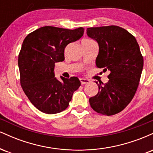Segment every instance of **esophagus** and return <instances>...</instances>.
I'll use <instances>...</instances> for the list:
<instances>
[{"instance_id": "34e87169", "label": "esophagus", "mask_w": 153, "mask_h": 153, "mask_svg": "<svg viewBox=\"0 0 153 153\" xmlns=\"http://www.w3.org/2000/svg\"><path fill=\"white\" fill-rule=\"evenodd\" d=\"M80 82H81L82 85L88 83V82H90V80H87V79H84V78H80Z\"/></svg>"}]
</instances>
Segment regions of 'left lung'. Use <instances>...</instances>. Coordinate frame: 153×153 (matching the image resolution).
<instances>
[{
  "mask_svg": "<svg viewBox=\"0 0 153 153\" xmlns=\"http://www.w3.org/2000/svg\"><path fill=\"white\" fill-rule=\"evenodd\" d=\"M87 35L97 42L98 68L108 70V81L98 84L99 93L89 99L91 108L103 115L118 114L131 102L139 85L143 57L136 39L117 26L91 27Z\"/></svg>",
  "mask_w": 153,
  "mask_h": 153,
  "instance_id": "obj_1",
  "label": "left lung"
}]
</instances>
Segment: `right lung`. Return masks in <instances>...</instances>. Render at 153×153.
Instances as JSON below:
<instances>
[{"label": "right lung", "instance_id": "1", "mask_svg": "<svg viewBox=\"0 0 153 153\" xmlns=\"http://www.w3.org/2000/svg\"><path fill=\"white\" fill-rule=\"evenodd\" d=\"M84 29L43 26L26 36L18 65L23 91L31 103L43 113H59L68 108L73 93L80 86L77 77L62 80L54 77V64L65 59V48L83 35Z\"/></svg>", "mask_w": 153, "mask_h": 153}]
</instances>
